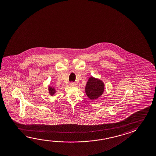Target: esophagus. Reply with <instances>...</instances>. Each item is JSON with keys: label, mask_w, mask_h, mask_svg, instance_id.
Wrapping results in <instances>:
<instances>
[{"label": "esophagus", "mask_w": 156, "mask_h": 156, "mask_svg": "<svg viewBox=\"0 0 156 156\" xmlns=\"http://www.w3.org/2000/svg\"><path fill=\"white\" fill-rule=\"evenodd\" d=\"M70 86H71V87H75V86H76V85H77V84L76 83H70Z\"/></svg>", "instance_id": "1"}]
</instances>
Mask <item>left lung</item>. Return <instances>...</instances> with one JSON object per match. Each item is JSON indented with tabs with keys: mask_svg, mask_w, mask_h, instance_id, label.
I'll return each instance as SVG.
<instances>
[{
	"mask_svg": "<svg viewBox=\"0 0 156 156\" xmlns=\"http://www.w3.org/2000/svg\"><path fill=\"white\" fill-rule=\"evenodd\" d=\"M105 91V84L102 80L94 78L89 77L85 87V91L90 100H96L102 95Z\"/></svg>",
	"mask_w": 156,
	"mask_h": 156,
	"instance_id": "obj_1",
	"label": "left lung"
}]
</instances>
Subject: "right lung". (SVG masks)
<instances>
[{
  "label": "right lung",
  "mask_w": 156,
  "mask_h": 156,
  "mask_svg": "<svg viewBox=\"0 0 156 156\" xmlns=\"http://www.w3.org/2000/svg\"><path fill=\"white\" fill-rule=\"evenodd\" d=\"M48 90L49 94L50 96H53L55 94H56V92H57L56 90L55 89V88L54 87H51V85H49L48 87Z\"/></svg>",
  "instance_id": "1"
}]
</instances>
